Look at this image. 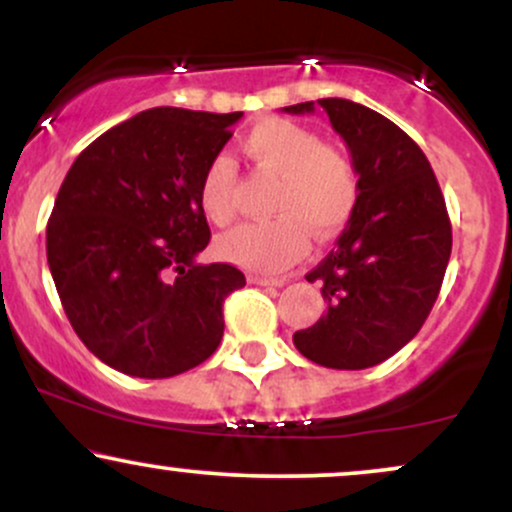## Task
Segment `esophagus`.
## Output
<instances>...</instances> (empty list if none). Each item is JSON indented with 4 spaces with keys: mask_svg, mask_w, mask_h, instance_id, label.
<instances>
[{
    "mask_svg": "<svg viewBox=\"0 0 512 512\" xmlns=\"http://www.w3.org/2000/svg\"><path fill=\"white\" fill-rule=\"evenodd\" d=\"M250 284L255 286H284L286 279H279V276H262V274H250Z\"/></svg>",
    "mask_w": 512,
    "mask_h": 512,
    "instance_id": "1",
    "label": "esophagus"
}]
</instances>
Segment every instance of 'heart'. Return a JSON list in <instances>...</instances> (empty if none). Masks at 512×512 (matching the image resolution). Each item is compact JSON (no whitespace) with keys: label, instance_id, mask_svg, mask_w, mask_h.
Returning a JSON list of instances; mask_svg holds the SVG:
<instances>
[{"label":"heart","instance_id":"1","mask_svg":"<svg viewBox=\"0 0 512 512\" xmlns=\"http://www.w3.org/2000/svg\"><path fill=\"white\" fill-rule=\"evenodd\" d=\"M255 170L276 175L269 197V221L243 223L219 238L223 260L252 272H281L308 250V233L332 238L344 228L358 202V173L337 144L320 142L313 129L281 117L255 125L240 142ZM238 170L228 156H214L199 180V204L216 226L236 216Z\"/></svg>","mask_w":512,"mask_h":512}]
</instances>
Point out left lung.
Masks as SVG:
<instances>
[{
    "mask_svg": "<svg viewBox=\"0 0 512 512\" xmlns=\"http://www.w3.org/2000/svg\"><path fill=\"white\" fill-rule=\"evenodd\" d=\"M330 117L358 173V202L337 248L305 279L322 284L327 310L293 334L305 358L325 368L383 363L416 337L436 303L452 228L424 151L366 105L346 98L298 103L284 113Z\"/></svg>",
    "mask_w": 512,
    "mask_h": 512,
    "instance_id": "1",
    "label": "left lung"
}]
</instances>
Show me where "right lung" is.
Listing matches in <instances>:
<instances>
[{
	"label": "right lung",
	"instance_id": "obj_1",
	"mask_svg": "<svg viewBox=\"0 0 512 512\" xmlns=\"http://www.w3.org/2000/svg\"><path fill=\"white\" fill-rule=\"evenodd\" d=\"M243 113L151 108L76 156L48 221V264L64 313L93 356L134 378H173L214 354L231 264L209 245L199 180Z\"/></svg>",
	"mask_w": 512,
	"mask_h": 512
}]
</instances>
